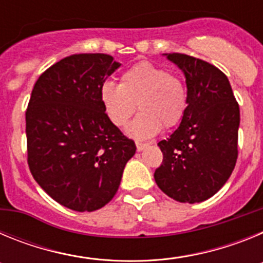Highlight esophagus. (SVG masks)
<instances>
[{"instance_id":"1","label":"esophagus","mask_w":263,"mask_h":263,"mask_svg":"<svg viewBox=\"0 0 263 263\" xmlns=\"http://www.w3.org/2000/svg\"><path fill=\"white\" fill-rule=\"evenodd\" d=\"M136 146H137V150L138 152H142L143 148H146L148 146V143H142V142H136Z\"/></svg>"}]
</instances>
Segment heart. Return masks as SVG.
<instances>
[{
    "instance_id": "heart-1",
    "label": "heart",
    "mask_w": 263,
    "mask_h": 263,
    "mask_svg": "<svg viewBox=\"0 0 263 263\" xmlns=\"http://www.w3.org/2000/svg\"><path fill=\"white\" fill-rule=\"evenodd\" d=\"M100 99L111 124L122 127L138 106L139 115L129 126L137 138H150L162 129L180 124L187 110V92L179 76L150 62H139L120 76V85L106 81Z\"/></svg>"
}]
</instances>
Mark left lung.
<instances>
[{
    "label": "left lung",
    "mask_w": 263,
    "mask_h": 263,
    "mask_svg": "<svg viewBox=\"0 0 263 263\" xmlns=\"http://www.w3.org/2000/svg\"><path fill=\"white\" fill-rule=\"evenodd\" d=\"M184 72L187 110L178 129L158 143V187L180 203L212 197L233 173L238 157L240 106L222 71L185 53H168Z\"/></svg>",
    "instance_id": "obj_1"
}]
</instances>
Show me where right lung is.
Instances as JSON below:
<instances>
[{
    "label": "right lung",
    "instance_id": "add662e5",
    "mask_svg": "<svg viewBox=\"0 0 263 263\" xmlns=\"http://www.w3.org/2000/svg\"><path fill=\"white\" fill-rule=\"evenodd\" d=\"M118 67L106 53L64 58L39 76L26 109L30 173L53 200L78 212L108 204L136 154L100 99Z\"/></svg>",
    "mask_w": 263,
    "mask_h": 263
}]
</instances>
